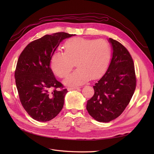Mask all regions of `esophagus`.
Masks as SVG:
<instances>
[{"label": "esophagus", "mask_w": 154, "mask_h": 154, "mask_svg": "<svg viewBox=\"0 0 154 154\" xmlns=\"http://www.w3.org/2000/svg\"><path fill=\"white\" fill-rule=\"evenodd\" d=\"M78 88H80L79 87H69L68 88L69 90H75V89H78Z\"/></svg>", "instance_id": "34e87169"}]
</instances>
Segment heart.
I'll return each mask as SVG.
<instances>
[{
  "label": "heart",
  "mask_w": 154,
  "mask_h": 154,
  "mask_svg": "<svg viewBox=\"0 0 154 154\" xmlns=\"http://www.w3.org/2000/svg\"><path fill=\"white\" fill-rule=\"evenodd\" d=\"M111 57L109 44L103 40L74 38L65 44V53L56 52L51 61L54 74L65 78L72 71L76 62L78 69L69 75L65 83L77 86L101 77L109 67Z\"/></svg>",
  "instance_id": "b5f03b06"
}]
</instances>
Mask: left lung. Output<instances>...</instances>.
Segmentation results:
<instances>
[{"instance_id":"1","label":"left lung","mask_w":154,"mask_h":154,"mask_svg":"<svg viewBox=\"0 0 154 154\" xmlns=\"http://www.w3.org/2000/svg\"><path fill=\"white\" fill-rule=\"evenodd\" d=\"M113 53L106 73L93 86L94 94L87 101V110L97 122L107 123L123 113L136 87L132 56L117 40L109 38Z\"/></svg>"}]
</instances>
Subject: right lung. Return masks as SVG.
<instances>
[{"mask_svg": "<svg viewBox=\"0 0 154 154\" xmlns=\"http://www.w3.org/2000/svg\"><path fill=\"white\" fill-rule=\"evenodd\" d=\"M72 35L64 32L46 35L30 42L18 58L15 71L18 96L27 114L38 122L51 120L63 108L67 90L49 65L60 42Z\"/></svg>", "mask_w": 154, "mask_h": 154, "instance_id": "right-lung-1", "label": "right lung"}]
</instances>
